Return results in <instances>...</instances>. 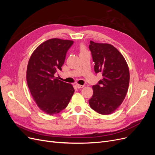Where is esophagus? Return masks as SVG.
<instances>
[{
	"label": "esophagus",
	"mask_w": 155,
	"mask_h": 155,
	"mask_svg": "<svg viewBox=\"0 0 155 155\" xmlns=\"http://www.w3.org/2000/svg\"><path fill=\"white\" fill-rule=\"evenodd\" d=\"M76 86L78 88H83L84 87V85H79V84H76Z\"/></svg>",
	"instance_id": "obj_1"
}]
</instances>
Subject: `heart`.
<instances>
[{
  "label": "heart",
  "instance_id": "obj_1",
  "mask_svg": "<svg viewBox=\"0 0 155 155\" xmlns=\"http://www.w3.org/2000/svg\"><path fill=\"white\" fill-rule=\"evenodd\" d=\"M79 50H80V54H83V53H85V52H87V50H86V48H85V46L84 45H81L80 46V47H79Z\"/></svg>",
  "mask_w": 155,
  "mask_h": 155
}]
</instances>
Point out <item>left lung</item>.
Segmentation results:
<instances>
[{
	"label": "left lung",
	"instance_id": "left-lung-1",
	"mask_svg": "<svg viewBox=\"0 0 155 155\" xmlns=\"http://www.w3.org/2000/svg\"><path fill=\"white\" fill-rule=\"evenodd\" d=\"M89 45L94 71L103 79L92 86L93 95L88 100L92 109L99 114L114 112L123 102L128 91L129 70L125 58L114 46L90 41Z\"/></svg>",
	"mask_w": 155,
	"mask_h": 155
}]
</instances>
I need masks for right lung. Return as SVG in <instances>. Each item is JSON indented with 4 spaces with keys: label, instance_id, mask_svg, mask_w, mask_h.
Wrapping results in <instances>:
<instances>
[{
    "label": "right lung",
    "instance_id": "add662e5",
    "mask_svg": "<svg viewBox=\"0 0 155 155\" xmlns=\"http://www.w3.org/2000/svg\"><path fill=\"white\" fill-rule=\"evenodd\" d=\"M74 43L70 40L50 39L32 53L26 71V80L31 94L39 109L51 115L66 108L74 92L71 84L55 78L61 70L68 50Z\"/></svg>",
    "mask_w": 155,
    "mask_h": 155
}]
</instances>
